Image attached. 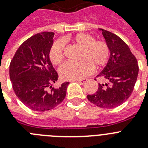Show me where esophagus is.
Returning <instances> with one entry per match:
<instances>
[{"label":"esophagus","mask_w":148,"mask_h":148,"mask_svg":"<svg viewBox=\"0 0 148 148\" xmlns=\"http://www.w3.org/2000/svg\"><path fill=\"white\" fill-rule=\"evenodd\" d=\"M78 82H79L80 84H84L85 82H87L88 79H79V80H76Z\"/></svg>","instance_id":"obj_1"}]
</instances>
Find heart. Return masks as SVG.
Masks as SVG:
<instances>
[{"label": "heart", "instance_id": "obj_1", "mask_svg": "<svg viewBox=\"0 0 148 148\" xmlns=\"http://www.w3.org/2000/svg\"><path fill=\"white\" fill-rule=\"evenodd\" d=\"M70 40L82 48L79 62H65L59 69V74L64 80H75L88 76L95 68L106 66L110 58V49L108 44L102 40H96L93 36L80 33ZM49 57L53 64H59L64 58V43L57 40L49 49Z\"/></svg>", "mask_w": 148, "mask_h": 148}]
</instances>
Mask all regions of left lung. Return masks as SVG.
I'll return each mask as SVG.
<instances>
[{
	"label": "left lung",
	"instance_id": "left-lung-1",
	"mask_svg": "<svg viewBox=\"0 0 148 148\" xmlns=\"http://www.w3.org/2000/svg\"><path fill=\"white\" fill-rule=\"evenodd\" d=\"M99 30L110 49V58L97 76L103 78L104 82L99 84L95 93L87 97L98 107L114 108L123 104L132 94L138 74V65L135 55L122 39L110 31Z\"/></svg>",
	"mask_w": 148,
	"mask_h": 148
}]
</instances>
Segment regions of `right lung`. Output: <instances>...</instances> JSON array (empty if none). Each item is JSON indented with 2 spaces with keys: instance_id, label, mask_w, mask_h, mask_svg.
<instances>
[{
  "instance_id": "1",
  "label": "right lung",
  "mask_w": 148,
  "mask_h": 148,
  "mask_svg": "<svg viewBox=\"0 0 148 148\" xmlns=\"http://www.w3.org/2000/svg\"><path fill=\"white\" fill-rule=\"evenodd\" d=\"M53 36V32H42L25 40L10 64L16 95L27 108L36 112L51 110L61 103L69 83L65 82L59 88L53 87L58 79L49 57Z\"/></svg>"
}]
</instances>
